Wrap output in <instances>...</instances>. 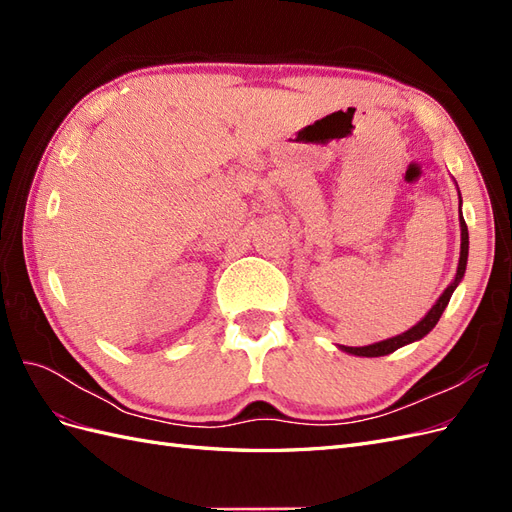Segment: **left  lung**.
I'll use <instances>...</instances> for the list:
<instances>
[{
  "label": "left lung",
  "mask_w": 512,
  "mask_h": 512,
  "mask_svg": "<svg viewBox=\"0 0 512 512\" xmlns=\"http://www.w3.org/2000/svg\"><path fill=\"white\" fill-rule=\"evenodd\" d=\"M459 226H461V254H459V267H457V275L455 280L451 282V286H448L442 294L440 299L436 301V305H433L429 312L425 314V318L421 322H416L412 329H408L406 333L401 335H395V337H389V339H382V342H376V344H369V346H361V348H352V346H339L344 352L348 354H354V356H384V354H391L395 352L397 348L401 346H408L412 342H418V339H423L433 327H436L442 312L446 309L448 301H451L455 288L459 286V282L463 280V273H466V265H468V226H466V220H463V215L459 218Z\"/></svg>",
  "instance_id": "left-lung-1"
}]
</instances>
